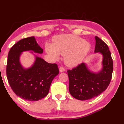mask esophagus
I'll return each instance as SVG.
<instances>
[{
    "label": "esophagus",
    "mask_w": 124,
    "mask_h": 124,
    "mask_svg": "<svg viewBox=\"0 0 124 124\" xmlns=\"http://www.w3.org/2000/svg\"><path fill=\"white\" fill-rule=\"evenodd\" d=\"M59 70H60V72H64V71L65 70V69L63 67H60L59 68Z\"/></svg>",
    "instance_id": "1"
}]
</instances>
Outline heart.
Masks as SVG:
<instances>
[{"label": "heart", "instance_id": "heart-1", "mask_svg": "<svg viewBox=\"0 0 124 124\" xmlns=\"http://www.w3.org/2000/svg\"><path fill=\"white\" fill-rule=\"evenodd\" d=\"M90 48L89 42L84 41L78 36L71 34L59 35L54 39L52 45L46 46L47 53L54 59H59V55L65 56V64L69 67L80 63Z\"/></svg>", "mask_w": 124, "mask_h": 124}]
</instances>
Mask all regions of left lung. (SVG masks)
Masks as SVG:
<instances>
[{
    "label": "left lung",
    "instance_id": "left-lung-1",
    "mask_svg": "<svg viewBox=\"0 0 124 124\" xmlns=\"http://www.w3.org/2000/svg\"><path fill=\"white\" fill-rule=\"evenodd\" d=\"M95 40V52H101L103 56L101 70L94 73L84 63L67 70L69 93L73 97L81 101L92 99L106 90L112 76L113 60L108 46L99 37L96 36Z\"/></svg>",
    "mask_w": 124,
    "mask_h": 124
}]
</instances>
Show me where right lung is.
Masks as SVG:
<instances>
[{
    "label": "right lung",
    "mask_w": 124,
    "mask_h": 124,
    "mask_svg": "<svg viewBox=\"0 0 124 124\" xmlns=\"http://www.w3.org/2000/svg\"><path fill=\"white\" fill-rule=\"evenodd\" d=\"M29 50L43 52L34 37L21 39L11 47L8 55L6 73L9 85L16 95L34 101L47 95L52 81L59 70L56 64L48 63L39 57H36L31 68L23 69L20 64V56L22 52Z\"/></svg>",
    "instance_id": "add662e5"
}]
</instances>
